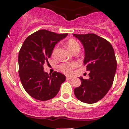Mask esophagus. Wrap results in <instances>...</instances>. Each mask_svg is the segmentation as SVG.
<instances>
[{
  "label": "esophagus",
  "mask_w": 129,
  "mask_h": 129,
  "mask_svg": "<svg viewBox=\"0 0 129 129\" xmlns=\"http://www.w3.org/2000/svg\"><path fill=\"white\" fill-rule=\"evenodd\" d=\"M67 80H71V79H72V77H67Z\"/></svg>",
  "instance_id": "obj_1"
}]
</instances>
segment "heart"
Wrapping results in <instances>:
<instances>
[{
    "instance_id": "b5f03b06",
    "label": "heart",
    "mask_w": 129,
    "mask_h": 129,
    "mask_svg": "<svg viewBox=\"0 0 129 129\" xmlns=\"http://www.w3.org/2000/svg\"><path fill=\"white\" fill-rule=\"evenodd\" d=\"M67 46H68L69 49L71 50V52L73 51L75 49L77 48H79L80 49V47H79V44L74 39H70L67 42ZM56 49L57 48H54V49L53 50L52 54L53 55H55V52H56ZM77 66L76 62H71V63H62V64L60 65L58 68L59 69L62 71V72H63L66 74H72V70L74 69L75 67H76Z\"/></svg>"
}]
</instances>
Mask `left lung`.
I'll return each instance as SVG.
<instances>
[{"label":"left lung","instance_id":"1","mask_svg":"<svg viewBox=\"0 0 129 129\" xmlns=\"http://www.w3.org/2000/svg\"><path fill=\"white\" fill-rule=\"evenodd\" d=\"M82 44L85 51L84 65L89 79L80 77L81 85L74 89L77 99L93 104L102 99L111 88L117 69L115 52L111 44L94 34H73Z\"/></svg>","mask_w":129,"mask_h":129}]
</instances>
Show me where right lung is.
Instances as JSON below:
<instances>
[{
	"mask_svg": "<svg viewBox=\"0 0 129 129\" xmlns=\"http://www.w3.org/2000/svg\"><path fill=\"white\" fill-rule=\"evenodd\" d=\"M68 34H58L40 30L28 36L19 53V73L26 92L32 97L45 101L54 98L59 92L66 76L60 72H44V64L49 63L54 48Z\"/></svg>",
	"mask_w": 129,
	"mask_h": 129,
	"instance_id": "add662e5",
	"label": "right lung"
}]
</instances>
